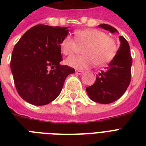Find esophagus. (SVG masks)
Listing matches in <instances>:
<instances>
[{
    "label": "esophagus",
    "instance_id": "esophagus-1",
    "mask_svg": "<svg viewBox=\"0 0 146 146\" xmlns=\"http://www.w3.org/2000/svg\"><path fill=\"white\" fill-rule=\"evenodd\" d=\"M83 73H84V72L82 70H76V73L77 75H81V74H82Z\"/></svg>",
    "mask_w": 146,
    "mask_h": 146
}]
</instances>
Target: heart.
Returning a JSON list of instances; mask_svg holds the SVG:
<instances>
[{"label":"heart","instance_id":"heart-1","mask_svg":"<svg viewBox=\"0 0 146 146\" xmlns=\"http://www.w3.org/2000/svg\"><path fill=\"white\" fill-rule=\"evenodd\" d=\"M75 38L67 35L60 42V50L64 55H70L77 49L78 44L83 48L84 55L70 56L66 64L77 70H86L96 64L103 66L111 61L117 51L115 41L102 31L87 29L75 32Z\"/></svg>","mask_w":146,"mask_h":146}]
</instances>
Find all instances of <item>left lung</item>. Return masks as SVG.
I'll return each instance as SVG.
<instances>
[{
  "mask_svg": "<svg viewBox=\"0 0 146 146\" xmlns=\"http://www.w3.org/2000/svg\"><path fill=\"white\" fill-rule=\"evenodd\" d=\"M111 33L118 31L108 24L98 26ZM120 45L117 54L108 64L105 70L96 76V82L87 87L89 98L100 104H110L119 99L124 94L130 82L132 57L127 41L121 35L119 36Z\"/></svg>",
  "mask_w": 146,
  "mask_h": 146,
  "instance_id": "left-lung-1",
  "label": "left lung"
}]
</instances>
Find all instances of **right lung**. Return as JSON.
I'll use <instances>...</instances> for the list:
<instances>
[{
    "mask_svg": "<svg viewBox=\"0 0 146 146\" xmlns=\"http://www.w3.org/2000/svg\"><path fill=\"white\" fill-rule=\"evenodd\" d=\"M69 27L36 25L13 50L10 69L17 92L33 105H45L59 96L67 76L75 70L60 64V42Z\"/></svg>",
    "mask_w": 146,
    "mask_h": 146,
    "instance_id": "obj_1",
    "label": "right lung"
}]
</instances>
